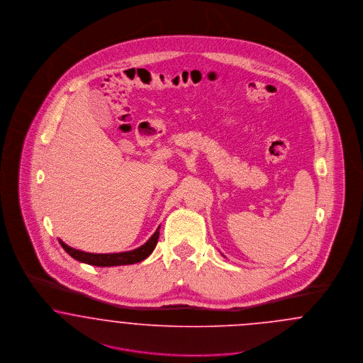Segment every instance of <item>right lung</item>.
I'll return each mask as SVG.
<instances>
[{
  "label": "right lung",
  "instance_id": "obj_1",
  "mask_svg": "<svg viewBox=\"0 0 363 363\" xmlns=\"http://www.w3.org/2000/svg\"><path fill=\"white\" fill-rule=\"evenodd\" d=\"M159 240V228L154 233V235L145 242L143 246H140L130 252H122V253H106V255H96V253H86L77 249H73L67 243L58 240L64 250L80 262H86L95 267H116V265H128V264H136L143 259H147L155 249L156 243Z\"/></svg>",
  "mask_w": 363,
  "mask_h": 363
}]
</instances>
